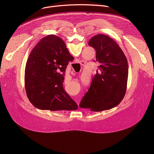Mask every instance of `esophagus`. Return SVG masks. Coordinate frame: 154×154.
<instances>
[{
	"label": "esophagus",
	"mask_w": 154,
	"mask_h": 154,
	"mask_svg": "<svg viewBox=\"0 0 154 154\" xmlns=\"http://www.w3.org/2000/svg\"><path fill=\"white\" fill-rule=\"evenodd\" d=\"M78 106H79V104H78Z\"/></svg>",
	"instance_id": "obj_1"
}]
</instances>
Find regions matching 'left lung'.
Instances as JSON below:
<instances>
[{"mask_svg": "<svg viewBox=\"0 0 154 154\" xmlns=\"http://www.w3.org/2000/svg\"><path fill=\"white\" fill-rule=\"evenodd\" d=\"M88 45L95 50L100 66L79 106L93 112L111 109L118 106L126 92L127 59L118 44L106 35L94 36Z\"/></svg>", "mask_w": 154, "mask_h": 154, "instance_id": "obj_1", "label": "left lung"}]
</instances>
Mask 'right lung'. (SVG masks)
<instances>
[{
	"label": "right lung",
	"mask_w": 154,
	"mask_h": 154,
	"mask_svg": "<svg viewBox=\"0 0 154 154\" xmlns=\"http://www.w3.org/2000/svg\"><path fill=\"white\" fill-rule=\"evenodd\" d=\"M73 59L63 40L57 35H48L35 46L25 69L26 94L34 106L52 111L77 110L62 86L67 66Z\"/></svg>",
	"instance_id": "right-lung-1"
}]
</instances>
